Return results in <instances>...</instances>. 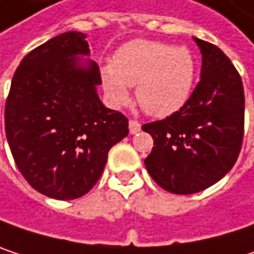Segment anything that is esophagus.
<instances>
[{
    "mask_svg": "<svg viewBox=\"0 0 254 254\" xmlns=\"http://www.w3.org/2000/svg\"><path fill=\"white\" fill-rule=\"evenodd\" d=\"M139 130H141V124H139L138 121L130 119V121H129V132H130V133H136V132H139Z\"/></svg>",
    "mask_w": 254,
    "mask_h": 254,
    "instance_id": "esophagus-1",
    "label": "esophagus"
}]
</instances>
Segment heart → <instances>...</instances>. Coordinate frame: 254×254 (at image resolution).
<instances>
[{"mask_svg": "<svg viewBox=\"0 0 254 254\" xmlns=\"http://www.w3.org/2000/svg\"><path fill=\"white\" fill-rule=\"evenodd\" d=\"M197 72L192 53L185 47L136 39L121 47L112 64L101 67V83L113 106L129 100L127 86H136V101L150 116L166 118L188 101Z\"/></svg>", "mask_w": 254, "mask_h": 254, "instance_id": "1", "label": "heart"}]
</instances>
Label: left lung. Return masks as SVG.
I'll use <instances>...</instances> for the list:
<instances>
[{
    "instance_id": "8db88e82",
    "label": "left lung",
    "mask_w": 254,
    "mask_h": 254,
    "mask_svg": "<svg viewBox=\"0 0 254 254\" xmlns=\"http://www.w3.org/2000/svg\"><path fill=\"white\" fill-rule=\"evenodd\" d=\"M194 41L203 56L200 82L182 109L142 125L154 139L145 168L174 194H194L222 179L235 165L244 136L240 73L221 48Z\"/></svg>"
}]
</instances>
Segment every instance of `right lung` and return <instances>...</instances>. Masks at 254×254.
I'll return each instance as SVG.
<instances>
[{"label": "right lung", "mask_w": 254, "mask_h": 254, "mask_svg": "<svg viewBox=\"0 0 254 254\" xmlns=\"http://www.w3.org/2000/svg\"><path fill=\"white\" fill-rule=\"evenodd\" d=\"M86 35L66 32L26 54L5 101V135L32 188L57 200L86 194L100 179L109 150L129 133L125 115L104 107Z\"/></svg>", "instance_id": "obj_1"}]
</instances>
